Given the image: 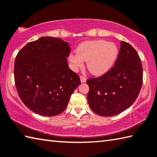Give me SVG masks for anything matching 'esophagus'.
<instances>
[{
    "label": "esophagus",
    "mask_w": 157,
    "mask_h": 157,
    "mask_svg": "<svg viewBox=\"0 0 157 157\" xmlns=\"http://www.w3.org/2000/svg\"><path fill=\"white\" fill-rule=\"evenodd\" d=\"M80 80H81V82H82V83H84V82H86V78L84 75H80Z\"/></svg>",
    "instance_id": "obj_1"
}]
</instances>
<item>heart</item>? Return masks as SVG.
Listing matches in <instances>:
<instances>
[{
    "instance_id": "b5f03b06",
    "label": "heart",
    "mask_w": 157,
    "mask_h": 157,
    "mask_svg": "<svg viewBox=\"0 0 157 157\" xmlns=\"http://www.w3.org/2000/svg\"><path fill=\"white\" fill-rule=\"evenodd\" d=\"M117 55L118 49L115 44L98 40L79 44L77 53H71L69 59L74 70L82 67L84 61H87L90 72L93 75H101L110 70Z\"/></svg>"
}]
</instances>
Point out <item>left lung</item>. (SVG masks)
<instances>
[{"label": "left lung", "mask_w": 157, "mask_h": 157, "mask_svg": "<svg viewBox=\"0 0 157 157\" xmlns=\"http://www.w3.org/2000/svg\"><path fill=\"white\" fill-rule=\"evenodd\" d=\"M114 66L98 78H88L87 98L94 113L104 117L118 115L132 105L143 83V68L137 52L121 41Z\"/></svg>", "instance_id": "obj_1"}]
</instances>
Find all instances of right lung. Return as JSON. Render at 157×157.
<instances>
[{
    "label": "right lung",
    "instance_id": "1",
    "mask_svg": "<svg viewBox=\"0 0 157 157\" xmlns=\"http://www.w3.org/2000/svg\"><path fill=\"white\" fill-rule=\"evenodd\" d=\"M67 42L42 37L20 50L14 63V81L24 104L33 112L56 116L66 109L70 98L81 84L71 70Z\"/></svg>",
    "mask_w": 157,
    "mask_h": 157
}]
</instances>
